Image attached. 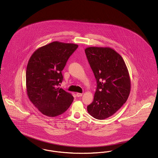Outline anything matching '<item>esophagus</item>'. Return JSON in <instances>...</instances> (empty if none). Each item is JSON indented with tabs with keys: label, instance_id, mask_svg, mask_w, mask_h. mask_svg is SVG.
<instances>
[{
	"label": "esophagus",
	"instance_id": "34e87169",
	"mask_svg": "<svg viewBox=\"0 0 158 158\" xmlns=\"http://www.w3.org/2000/svg\"><path fill=\"white\" fill-rule=\"evenodd\" d=\"M82 94H81V93H79V92L76 93V96H77V97H82Z\"/></svg>",
	"mask_w": 158,
	"mask_h": 158
}]
</instances>
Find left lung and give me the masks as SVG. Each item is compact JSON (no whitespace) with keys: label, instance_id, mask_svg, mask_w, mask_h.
I'll use <instances>...</instances> for the list:
<instances>
[{"label":"left lung","instance_id":"obj_1","mask_svg":"<svg viewBox=\"0 0 158 158\" xmlns=\"http://www.w3.org/2000/svg\"><path fill=\"white\" fill-rule=\"evenodd\" d=\"M85 52L97 83L94 101L87 110L94 118L104 120L127 100L131 89L129 73L122 57L111 48L89 47Z\"/></svg>","mask_w":158,"mask_h":158}]
</instances>
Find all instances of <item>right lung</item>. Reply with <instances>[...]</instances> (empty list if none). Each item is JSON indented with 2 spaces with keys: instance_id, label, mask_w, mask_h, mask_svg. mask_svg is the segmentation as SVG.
Listing matches in <instances>:
<instances>
[{
  "instance_id": "1",
  "label": "right lung",
  "mask_w": 158,
  "mask_h": 158,
  "mask_svg": "<svg viewBox=\"0 0 158 158\" xmlns=\"http://www.w3.org/2000/svg\"><path fill=\"white\" fill-rule=\"evenodd\" d=\"M78 45L54 41L38 48L31 56L26 71L27 94L38 110L48 117L64 113L73 101L72 95L57 87L61 71Z\"/></svg>"
}]
</instances>
